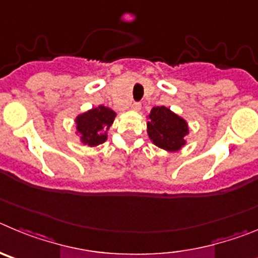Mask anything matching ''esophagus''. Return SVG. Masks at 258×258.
<instances>
[{"mask_svg": "<svg viewBox=\"0 0 258 258\" xmlns=\"http://www.w3.org/2000/svg\"><path fill=\"white\" fill-rule=\"evenodd\" d=\"M131 109L134 110V112H139V110L141 109V104L140 103H134L131 105Z\"/></svg>", "mask_w": 258, "mask_h": 258, "instance_id": "esophagus-1", "label": "esophagus"}]
</instances>
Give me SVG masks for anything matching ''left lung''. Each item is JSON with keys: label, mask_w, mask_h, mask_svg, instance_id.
<instances>
[{"label": "left lung", "mask_w": 258, "mask_h": 258, "mask_svg": "<svg viewBox=\"0 0 258 258\" xmlns=\"http://www.w3.org/2000/svg\"><path fill=\"white\" fill-rule=\"evenodd\" d=\"M146 122V132L155 146L175 153L186 144L189 126L186 119L176 114L167 106H154Z\"/></svg>", "instance_id": "left-lung-1"}]
</instances>
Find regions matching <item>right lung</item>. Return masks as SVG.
I'll return each instance as SVG.
<instances>
[{
    "mask_svg": "<svg viewBox=\"0 0 258 258\" xmlns=\"http://www.w3.org/2000/svg\"><path fill=\"white\" fill-rule=\"evenodd\" d=\"M117 113L108 106L99 105L76 117V135L81 144L87 146H97L105 143L108 131L114 122Z\"/></svg>",
    "mask_w": 258,
    "mask_h": 258,
    "instance_id": "add662e5",
    "label": "right lung"
}]
</instances>
